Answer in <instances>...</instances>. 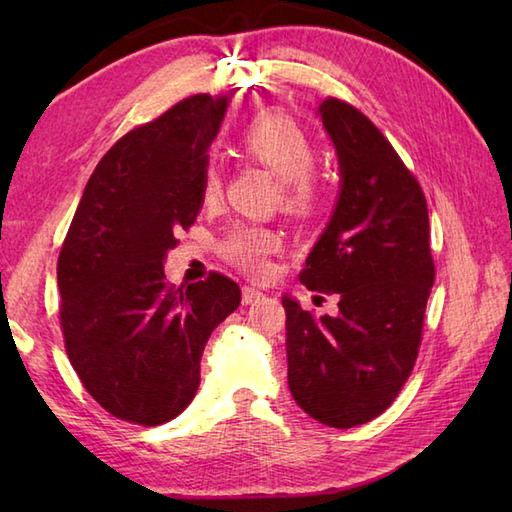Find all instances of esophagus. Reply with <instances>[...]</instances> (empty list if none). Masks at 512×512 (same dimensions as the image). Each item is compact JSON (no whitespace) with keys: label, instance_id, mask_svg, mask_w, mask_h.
I'll return each instance as SVG.
<instances>
[{"label":"esophagus","instance_id":"34e87169","mask_svg":"<svg viewBox=\"0 0 512 512\" xmlns=\"http://www.w3.org/2000/svg\"><path fill=\"white\" fill-rule=\"evenodd\" d=\"M264 297H266V295H264L262 290L250 288V286H244V288H242V303H244V306H253V303H259Z\"/></svg>","mask_w":512,"mask_h":512}]
</instances>
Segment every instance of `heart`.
<instances>
[{"mask_svg": "<svg viewBox=\"0 0 512 512\" xmlns=\"http://www.w3.org/2000/svg\"><path fill=\"white\" fill-rule=\"evenodd\" d=\"M242 154L264 165L279 178V198L290 213L312 215L323 198L321 178L314 171L317 145L297 121L284 112H262L239 134ZM222 193V169L206 162L202 176L204 202ZM284 248V235L262 224H235L222 239V257L248 277L264 279L273 273V257Z\"/></svg>", "mask_w": 512, "mask_h": 512, "instance_id": "heart-1", "label": "heart"}]
</instances>
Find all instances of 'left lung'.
<instances>
[{"label":"left lung","instance_id":"obj_1","mask_svg":"<svg viewBox=\"0 0 512 512\" xmlns=\"http://www.w3.org/2000/svg\"><path fill=\"white\" fill-rule=\"evenodd\" d=\"M336 147L341 195L299 281L339 295V317L286 310L288 387L328 427L378 418L411 376L436 264L427 200L383 132L354 105L328 96L319 107Z\"/></svg>","mask_w":512,"mask_h":512}]
</instances>
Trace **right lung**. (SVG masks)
Wrapping results in <instances>:
<instances>
[{"label":"right lung","mask_w":512,"mask_h":512,"mask_svg":"<svg viewBox=\"0 0 512 512\" xmlns=\"http://www.w3.org/2000/svg\"><path fill=\"white\" fill-rule=\"evenodd\" d=\"M228 101L193 94L118 138L63 239L65 352L88 394L118 420L156 427L187 409L206 341L242 301L222 273L176 288L162 268L202 206L206 151Z\"/></svg>","instance_id":"obj_1"}]
</instances>
